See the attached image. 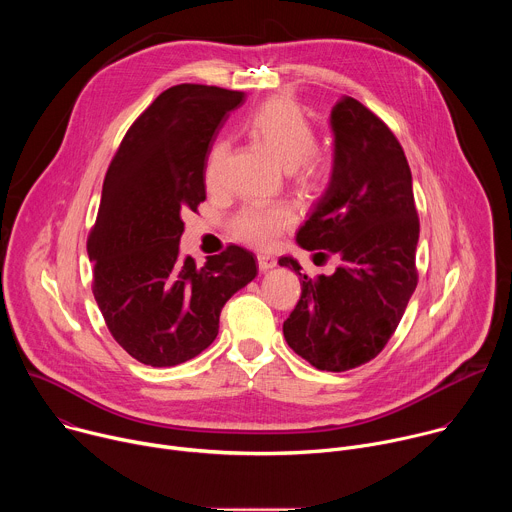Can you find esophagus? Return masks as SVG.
<instances>
[{
	"label": "esophagus",
	"mask_w": 512,
	"mask_h": 512,
	"mask_svg": "<svg viewBox=\"0 0 512 512\" xmlns=\"http://www.w3.org/2000/svg\"><path fill=\"white\" fill-rule=\"evenodd\" d=\"M257 263H259L261 271H267V269H273L277 265V259L273 255H267V253H259Z\"/></svg>",
	"instance_id": "1"
}]
</instances>
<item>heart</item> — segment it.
<instances>
[{
    "label": "heart",
    "mask_w": 512,
    "mask_h": 512,
    "mask_svg": "<svg viewBox=\"0 0 512 512\" xmlns=\"http://www.w3.org/2000/svg\"><path fill=\"white\" fill-rule=\"evenodd\" d=\"M245 129L291 170L302 190L322 192L330 184L334 172L332 158L316 148V129L296 101L287 97L267 99L247 115ZM227 154V139L221 137L210 145L204 164V182L212 190L223 182ZM296 221V208L287 202H251L231 218V233L247 245L267 249L294 227Z\"/></svg>",
    "instance_id": "heart-1"
}]
</instances>
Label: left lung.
<instances>
[{"label":"left lung","mask_w":512,"mask_h":512,"mask_svg":"<svg viewBox=\"0 0 512 512\" xmlns=\"http://www.w3.org/2000/svg\"><path fill=\"white\" fill-rule=\"evenodd\" d=\"M334 172L298 243L338 255L332 275L300 273L302 296L283 336L318 371L344 373L373 360L397 330L417 287L419 216L399 139L369 107L344 97L332 109ZM326 248V252L321 249Z\"/></svg>","instance_id":"obj_1"}]
</instances>
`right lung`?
Returning a JSON list of instances; mask_svg holds the SVG:
<instances>
[{"mask_svg": "<svg viewBox=\"0 0 512 512\" xmlns=\"http://www.w3.org/2000/svg\"><path fill=\"white\" fill-rule=\"evenodd\" d=\"M243 99L208 85L166 89L131 123L107 168L87 239L93 296L117 344L150 367L208 348L223 306L257 275L253 253L237 245L200 269L180 259L182 214L206 200L208 150Z\"/></svg>", "mask_w": 512, "mask_h": 512, "instance_id": "1", "label": "right lung"}]
</instances>
